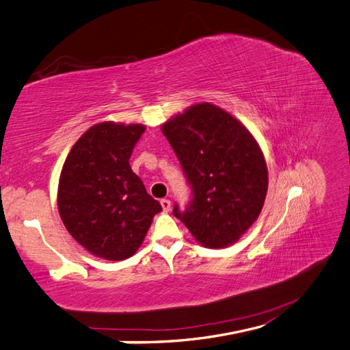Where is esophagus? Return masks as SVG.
<instances>
[{
  "mask_svg": "<svg viewBox=\"0 0 350 350\" xmlns=\"http://www.w3.org/2000/svg\"><path fill=\"white\" fill-rule=\"evenodd\" d=\"M161 207H163L164 211H170V208H172V201L167 200V198L161 200Z\"/></svg>",
  "mask_w": 350,
  "mask_h": 350,
  "instance_id": "1",
  "label": "esophagus"
}]
</instances>
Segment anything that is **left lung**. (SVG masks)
I'll use <instances>...</instances> for the list:
<instances>
[{
  "label": "left lung",
  "instance_id": "1",
  "mask_svg": "<svg viewBox=\"0 0 350 350\" xmlns=\"http://www.w3.org/2000/svg\"><path fill=\"white\" fill-rule=\"evenodd\" d=\"M163 134L192 187L185 211L173 214L208 248L232 245L252 228L263 208L267 167L245 125L211 103L189 106L163 124Z\"/></svg>",
  "mask_w": 350,
  "mask_h": 350
}]
</instances>
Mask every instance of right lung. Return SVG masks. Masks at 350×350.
Here are the masks:
<instances>
[{
    "instance_id": "add662e5",
    "label": "right lung",
    "mask_w": 350,
    "mask_h": 350,
    "mask_svg": "<svg viewBox=\"0 0 350 350\" xmlns=\"http://www.w3.org/2000/svg\"><path fill=\"white\" fill-rule=\"evenodd\" d=\"M142 124L106 121L90 127L66 157L57 207L65 228L96 257L124 260L142 245L152 219L163 211L130 167Z\"/></svg>"
}]
</instances>
